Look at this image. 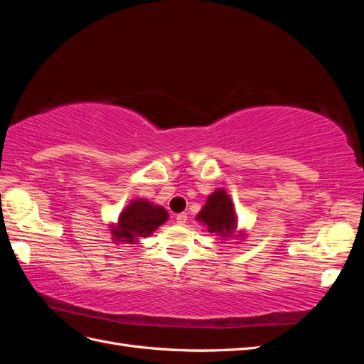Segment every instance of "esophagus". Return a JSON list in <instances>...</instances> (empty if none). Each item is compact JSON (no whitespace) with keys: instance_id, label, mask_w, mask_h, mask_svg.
Here are the masks:
<instances>
[{"instance_id":"34e87169","label":"esophagus","mask_w":364,"mask_h":364,"mask_svg":"<svg viewBox=\"0 0 364 364\" xmlns=\"http://www.w3.org/2000/svg\"><path fill=\"white\" fill-rule=\"evenodd\" d=\"M186 220H188V217H186V214H183V213L176 215V223L181 225V226H183L186 223Z\"/></svg>"}]
</instances>
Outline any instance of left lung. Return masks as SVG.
I'll return each instance as SVG.
<instances>
[{
    "instance_id": "1",
    "label": "left lung",
    "mask_w": 364,
    "mask_h": 364,
    "mask_svg": "<svg viewBox=\"0 0 364 364\" xmlns=\"http://www.w3.org/2000/svg\"><path fill=\"white\" fill-rule=\"evenodd\" d=\"M197 218L206 225L209 232L220 237L232 235L237 226L234 205L225 190H217L208 197L206 205Z\"/></svg>"
}]
</instances>
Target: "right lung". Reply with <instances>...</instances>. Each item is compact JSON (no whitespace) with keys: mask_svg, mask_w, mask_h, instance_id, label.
<instances>
[{"mask_svg":"<svg viewBox=\"0 0 364 364\" xmlns=\"http://www.w3.org/2000/svg\"><path fill=\"white\" fill-rule=\"evenodd\" d=\"M168 213L162 206L151 205L144 199L132 202L118 218L117 229L112 234L118 241L135 243L139 237H147L165 223Z\"/></svg>","mask_w":364,"mask_h":364,"instance_id":"obj_1","label":"right lung"}]
</instances>
